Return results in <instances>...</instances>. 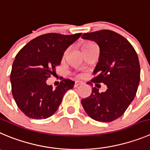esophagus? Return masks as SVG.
<instances>
[{"mask_svg": "<svg viewBox=\"0 0 150 150\" xmlns=\"http://www.w3.org/2000/svg\"><path fill=\"white\" fill-rule=\"evenodd\" d=\"M83 84V83L82 81H76L75 82V86L76 87V86H79V85H82Z\"/></svg>", "mask_w": 150, "mask_h": 150, "instance_id": "obj_1", "label": "esophagus"}]
</instances>
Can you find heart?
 Returning <instances> with one entry per match:
<instances>
[{
    "label": "heart",
    "instance_id": "1",
    "mask_svg": "<svg viewBox=\"0 0 150 150\" xmlns=\"http://www.w3.org/2000/svg\"><path fill=\"white\" fill-rule=\"evenodd\" d=\"M92 44H94V43H92V42H91V41L83 42V43H82V49L84 48V47H88V46H89V45H92Z\"/></svg>",
    "mask_w": 150,
    "mask_h": 150
}]
</instances>
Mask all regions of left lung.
Returning a JSON list of instances; mask_svg holds the SVG:
<instances>
[{
    "mask_svg": "<svg viewBox=\"0 0 150 150\" xmlns=\"http://www.w3.org/2000/svg\"><path fill=\"white\" fill-rule=\"evenodd\" d=\"M81 38L93 40L100 48L96 77L91 81L107 86L104 92L92 88L90 96L81 100L82 106L92 119L111 122L125 112L136 95L141 73L138 54L125 38L113 31L84 33Z\"/></svg>",
    "mask_w": 150,
    "mask_h": 150,
    "instance_id": "1",
    "label": "left lung"
}]
</instances>
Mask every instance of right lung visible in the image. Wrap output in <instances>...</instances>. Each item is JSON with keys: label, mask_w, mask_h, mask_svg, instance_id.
<instances>
[{"label": "right lung", "mask_w": 150, "mask_h": 150, "mask_svg": "<svg viewBox=\"0 0 150 150\" xmlns=\"http://www.w3.org/2000/svg\"><path fill=\"white\" fill-rule=\"evenodd\" d=\"M81 33L75 35L48 33L35 38L15 56L10 74L12 92L17 106L33 119H45L52 115L64 94L75 82L64 79L55 89L47 83L59 66L66 51Z\"/></svg>", "instance_id": "1"}]
</instances>
